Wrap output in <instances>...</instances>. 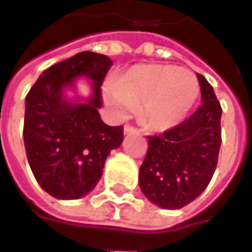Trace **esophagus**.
Instances as JSON below:
<instances>
[{
  "label": "esophagus",
  "instance_id": "esophagus-1",
  "mask_svg": "<svg viewBox=\"0 0 252 252\" xmlns=\"http://www.w3.org/2000/svg\"><path fill=\"white\" fill-rule=\"evenodd\" d=\"M124 132H126V134H132V132H138V129H136L135 126H128V124H126V126H124Z\"/></svg>",
  "mask_w": 252,
  "mask_h": 252
}]
</instances>
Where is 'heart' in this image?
Masks as SVG:
<instances>
[{
  "label": "heart",
  "instance_id": "obj_1",
  "mask_svg": "<svg viewBox=\"0 0 252 252\" xmlns=\"http://www.w3.org/2000/svg\"><path fill=\"white\" fill-rule=\"evenodd\" d=\"M199 93L196 76L174 65L146 64L128 69L106 88V100L120 114L138 109L151 131H166L181 123Z\"/></svg>",
  "mask_w": 252,
  "mask_h": 252
}]
</instances>
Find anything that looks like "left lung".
Masks as SVG:
<instances>
[{"mask_svg": "<svg viewBox=\"0 0 252 252\" xmlns=\"http://www.w3.org/2000/svg\"><path fill=\"white\" fill-rule=\"evenodd\" d=\"M199 107L181 124L148 136L139 169L145 196L164 209H180L204 192L212 180L221 143V107L211 83L196 75Z\"/></svg>", "mask_w": 252, "mask_h": 252, "instance_id": "1", "label": "left lung"}]
</instances>
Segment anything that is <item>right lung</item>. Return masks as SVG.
<instances>
[{
    "mask_svg": "<svg viewBox=\"0 0 252 252\" xmlns=\"http://www.w3.org/2000/svg\"><path fill=\"white\" fill-rule=\"evenodd\" d=\"M113 65L109 57L82 51L47 68L26 94L23 141L40 187L58 199H78L99 183L109 153L124 139L123 126L100 118L101 83ZM92 79L94 94L71 105L62 97L75 77Z\"/></svg>",
    "mask_w": 252,
    "mask_h": 252,
    "instance_id": "add662e5",
    "label": "right lung"
}]
</instances>
